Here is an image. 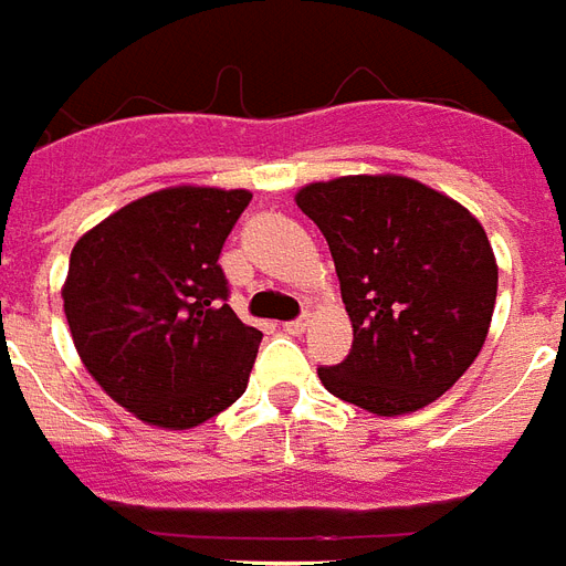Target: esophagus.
I'll list each match as a JSON object with an SVG mask.
<instances>
[{
  "label": "esophagus",
  "mask_w": 566,
  "mask_h": 566,
  "mask_svg": "<svg viewBox=\"0 0 566 566\" xmlns=\"http://www.w3.org/2000/svg\"><path fill=\"white\" fill-rule=\"evenodd\" d=\"M304 328H307V316L292 318V322H286V325H283V331H286V334H292V337H298Z\"/></svg>",
  "instance_id": "1"
}]
</instances>
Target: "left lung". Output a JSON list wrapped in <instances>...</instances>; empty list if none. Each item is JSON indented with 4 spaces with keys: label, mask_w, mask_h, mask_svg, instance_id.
<instances>
[{
    "label": "left lung",
    "mask_w": 566,
    "mask_h": 566,
    "mask_svg": "<svg viewBox=\"0 0 566 566\" xmlns=\"http://www.w3.org/2000/svg\"><path fill=\"white\" fill-rule=\"evenodd\" d=\"M328 241L352 348L318 379L373 415L439 399L471 367L490 331L499 265L469 211L399 176H346L295 197Z\"/></svg>",
    "instance_id": "1"
}]
</instances>
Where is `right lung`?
Segmentation results:
<instances>
[{"label":"right lung","mask_w":566,"mask_h":566,"mask_svg":"<svg viewBox=\"0 0 566 566\" xmlns=\"http://www.w3.org/2000/svg\"><path fill=\"white\" fill-rule=\"evenodd\" d=\"M248 190L169 187L118 208L71 250L62 289L74 346L118 406L167 429L229 409L262 331L229 307L220 250Z\"/></svg>","instance_id":"obj_1"}]
</instances>
